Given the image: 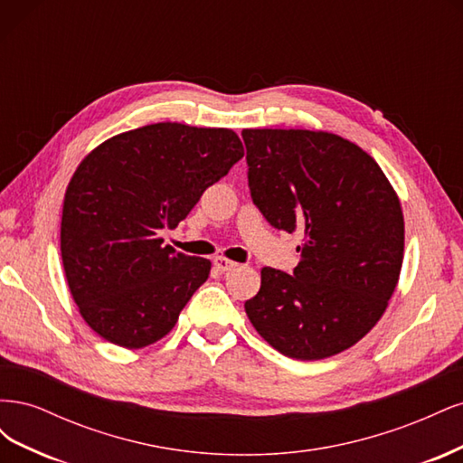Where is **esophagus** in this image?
<instances>
[{
  "instance_id": "obj_1",
  "label": "esophagus",
  "mask_w": 463,
  "mask_h": 463,
  "mask_svg": "<svg viewBox=\"0 0 463 463\" xmlns=\"http://www.w3.org/2000/svg\"><path fill=\"white\" fill-rule=\"evenodd\" d=\"M213 262H214V269L220 270V272H230V270H235L237 266H240L237 262L226 259V257H216Z\"/></svg>"
}]
</instances>
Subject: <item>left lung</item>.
<instances>
[{"label":"left lung","mask_w":463,"mask_h":463,"mask_svg":"<svg viewBox=\"0 0 463 463\" xmlns=\"http://www.w3.org/2000/svg\"><path fill=\"white\" fill-rule=\"evenodd\" d=\"M250 199L276 230L299 232L293 274L260 270L245 301L279 354L315 361L357 344L388 307L403 260L396 191L369 154L305 129H243Z\"/></svg>","instance_id":"1"}]
</instances>
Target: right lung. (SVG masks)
<instances>
[{
	"label": "right lung",
	"instance_id": "add662e5",
	"mask_svg": "<svg viewBox=\"0 0 463 463\" xmlns=\"http://www.w3.org/2000/svg\"><path fill=\"white\" fill-rule=\"evenodd\" d=\"M243 158L232 129L154 123L108 138L69 181L61 260L87 325L138 349L170 332L210 260L164 245L203 193Z\"/></svg>",
	"mask_w": 463,
	"mask_h": 463
}]
</instances>
